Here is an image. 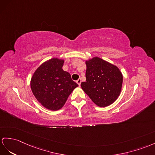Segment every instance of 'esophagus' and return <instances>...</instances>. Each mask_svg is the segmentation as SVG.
<instances>
[{
  "mask_svg": "<svg viewBox=\"0 0 155 155\" xmlns=\"http://www.w3.org/2000/svg\"><path fill=\"white\" fill-rule=\"evenodd\" d=\"M76 82H77V84L79 85V86H80V85H81V78L78 79V80L76 81Z\"/></svg>",
  "mask_w": 155,
  "mask_h": 155,
  "instance_id": "esophagus-1",
  "label": "esophagus"
}]
</instances>
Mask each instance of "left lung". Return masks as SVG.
Segmentation results:
<instances>
[{
    "mask_svg": "<svg viewBox=\"0 0 155 155\" xmlns=\"http://www.w3.org/2000/svg\"><path fill=\"white\" fill-rule=\"evenodd\" d=\"M86 81L81 87L94 103L100 107L112 104L122 90L123 75L117 66L99 57L85 62Z\"/></svg>",
    "mask_w": 155,
    "mask_h": 155,
    "instance_id": "left-lung-1",
    "label": "left lung"
}]
</instances>
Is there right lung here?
<instances>
[{"instance_id": "right-lung-1", "label": "right lung", "mask_w": 155, "mask_h": 155, "mask_svg": "<svg viewBox=\"0 0 155 155\" xmlns=\"http://www.w3.org/2000/svg\"><path fill=\"white\" fill-rule=\"evenodd\" d=\"M64 60L51 58L43 63L31 80L33 95L42 106L51 110H58L78 85L70 74L62 70Z\"/></svg>"}]
</instances>
